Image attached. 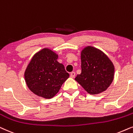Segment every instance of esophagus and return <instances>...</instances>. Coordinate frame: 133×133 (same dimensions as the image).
<instances>
[{"label": "esophagus", "instance_id": "34e87169", "mask_svg": "<svg viewBox=\"0 0 133 133\" xmlns=\"http://www.w3.org/2000/svg\"><path fill=\"white\" fill-rule=\"evenodd\" d=\"M70 77H71V78H74V77H75V72H71V73H70Z\"/></svg>", "mask_w": 133, "mask_h": 133}]
</instances>
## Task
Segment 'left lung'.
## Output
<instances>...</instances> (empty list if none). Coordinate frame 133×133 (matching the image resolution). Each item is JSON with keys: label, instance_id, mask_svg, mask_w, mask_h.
<instances>
[{"label": "left lung", "instance_id": "obj_1", "mask_svg": "<svg viewBox=\"0 0 133 133\" xmlns=\"http://www.w3.org/2000/svg\"><path fill=\"white\" fill-rule=\"evenodd\" d=\"M81 73L75 77L85 91L91 95L105 91L114 79L112 62L102 50L87 46L81 52Z\"/></svg>", "mask_w": 133, "mask_h": 133}]
</instances>
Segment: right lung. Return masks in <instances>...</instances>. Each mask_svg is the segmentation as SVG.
I'll list each match as a JSON object with an SVG mask.
<instances>
[{"instance_id":"right-lung-1","label":"right lung","mask_w":133,"mask_h":133,"mask_svg":"<svg viewBox=\"0 0 133 133\" xmlns=\"http://www.w3.org/2000/svg\"><path fill=\"white\" fill-rule=\"evenodd\" d=\"M58 55L44 48L34 55L24 73L30 90L44 98L54 97L62 84L69 77L63 64L58 62Z\"/></svg>"}]
</instances>
